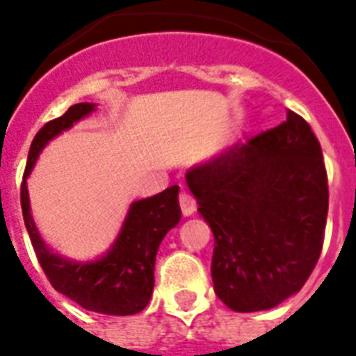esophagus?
Listing matches in <instances>:
<instances>
[{"label": "esophagus", "instance_id": "obj_1", "mask_svg": "<svg viewBox=\"0 0 356 356\" xmlns=\"http://www.w3.org/2000/svg\"><path fill=\"white\" fill-rule=\"evenodd\" d=\"M179 207H181V213L184 216H190V214L196 211V202H194V197L190 196L188 192H181L179 194Z\"/></svg>", "mask_w": 356, "mask_h": 356}]
</instances>
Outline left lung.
<instances>
[{
	"instance_id": "8db88e82",
	"label": "left lung",
	"mask_w": 356,
	"mask_h": 356,
	"mask_svg": "<svg viewBox=\"0 0 356 356\" xmlns=\"http://www.w3.org/2000/svg\"><path fill=\"white\" fill-rule=\"evenodd\" d=\"M213 229L214 293L235 312L275 308L321 256L329 179L321 145L295 112L186 173Z\"/></svg>"
}]
</instances>
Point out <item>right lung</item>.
Listing matches in <instances>:
<instances>
[{"instance_id": "1", "label": "right lung", "mask_w": 356, "mask_h": 356, "mask_svg": "<svg viewBox=\"0 0 356 356\" xmlns=\"http://www.w3.org/2000/svg\"><path fill=\"white\" fill-rule=\"evenodd\" d=\"M93 110L95 104L89 102L70 106L61 118L48 121L35 134L22 179V214L37 259L56 291L63 293L65 297L89 312L106 316H132L149 305L154 286L153 270L159 244L181 220L177 184L156 196L132 203L113 248L102 259L93 263H72L51 254L39 237L29 213L26 177L40 149L54 136L70 129L78 119L86 118Z\"/></svg>"}]
</instances>
